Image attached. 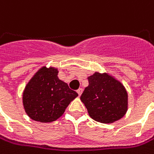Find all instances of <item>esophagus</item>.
Instances as JSON below:
<instances>
[{
  "instance_id": "obj_1",
  "label": "esophagus",
  "mask_w": 154,
  "mask_h": 154,
  "mask_svg": "<svg viewBox=\"0 0 154 154\" xmlns=\"http://www.w3.org/2000/svg\"><path fill=\"white\" fill-rule=\"evenodd\" d=\"M82 92H83V89H82V88H79L78 90H77V93H78L79 96H81V94H82Z\"/></svg>"
}]
</instances>
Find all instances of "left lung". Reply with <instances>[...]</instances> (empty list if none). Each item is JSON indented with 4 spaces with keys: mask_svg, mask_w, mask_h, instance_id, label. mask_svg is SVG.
Wrapping results in <instances>:
<instances>
[{
    "mask_svg": "<svg viewBox=\"0 0 154 154\" xmlns=\"http://www.w3.org/2000/svg\"><path fill=\"white\" fill-rule=\"evenodd\" d=\"M81 100L93 119L111 124L120 119L128 109V94L124 85L108 73L95 72L88 77Z\"/></svg>",
    "mask_w": 154,
    "mask_h": 154,
    "instance_id": "obj_1",
    "label": "left lung"
}]
</instances>
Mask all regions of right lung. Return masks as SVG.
I'll list each match as a JSON object with an SVG mask.
<instances>
[{"mask_svg":"<svg viewBox=\"0 0 154 154\" xmlns=\"http://www.w3.org/2000/svg\"><path fill=\"white\" fill-rule=\"evenodd\" d=\"M57 68L43 66L30 79L22 94V103L30 119L42 123L53 122L64 113L78 96L58 77Z\"/></svg>","mask_w":154,"mask_h":154,"instance_id":"add662e5","label":"right lung"}]
</instances>
